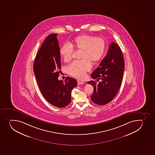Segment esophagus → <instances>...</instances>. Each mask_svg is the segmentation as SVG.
I'll use <instances>...</instances> for the list:
<instances>
[{
  "instance_id": "1",
  "label": "esophagus",
  "mask_w": 155,
  "mask_h": 155,
  "mask_svg": "<svg viewBox=\"0 0 155 155\" xmlns=\"http://www.w3.org/2000/svg\"><path fill=\"white\" fill-rule=\"evenodd\" d=\"M77 83H78V85H82V84H84V82H83V81H77Z\"/></svg>"
}]
</instances>
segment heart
Masks as SVG:
<instances>
[{
    "instance_id": "obj_1",
    "label": "heart",
    "mask_w": 155,
    "mask_h": 155,
    "mask_svg": "<svg viewBox=\"0 0 155 155\" xmlns=\"http://www.w3.org/2000/svg\"><path fill=\"white\" fill-rule=\"evenodd\" d=\"M73 46L65 44L60 50L61 55L65 62H69L72 59L74 47L77 50H82L80 61L73 62L68 67V74L76 78H84L86 72L91 68V61L98 62L101 59L106 49V41L103 38H96L93 35H82L76 37Z\"/></svg>"
}]
</instances>
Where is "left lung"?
Returning a JSON list of instances; mask_svg holds the SVG:
<instances>
[{"label": "left lung", "instance_id": "1", "mask_svg": "<svg viewBox=\"0 0 155 155\" xmlns=\"http://www.w3.org/2000/svg\"><path fill=\"white\" fill-rule=\"evenodd\" d=\"M124 69V61L122 51L117 43L112 42L107 53L100 62L99 66L91 75L94 80L87 82L93 86L92 101L96 104L104 105L115 97L121 85Z\"/></svg>", "mask_w": 155, "mask_h": 155}]
</instances>
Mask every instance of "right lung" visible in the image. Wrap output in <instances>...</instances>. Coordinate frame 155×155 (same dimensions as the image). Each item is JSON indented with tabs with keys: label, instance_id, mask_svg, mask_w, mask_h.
<instances>
[{
	"label": "right lung",
	"instance_id": "add662e5",
	"mask_svg": "<svg viewBox=\"0 0 155 155\" xmlns=\"http://www.w3.org/2000/svg\"><path fill=\"white\" fill-rule=\"evenodd\" d=\"M57 34L48 35L37 53L34 72L41 93L49 103L63 108L71 101V91L77 86L74 78L68 77L64 82L59 81L61 56Z\"/></svg>",
	"mask_w": 155,
	"mask_h": 155
}]
</instances>
